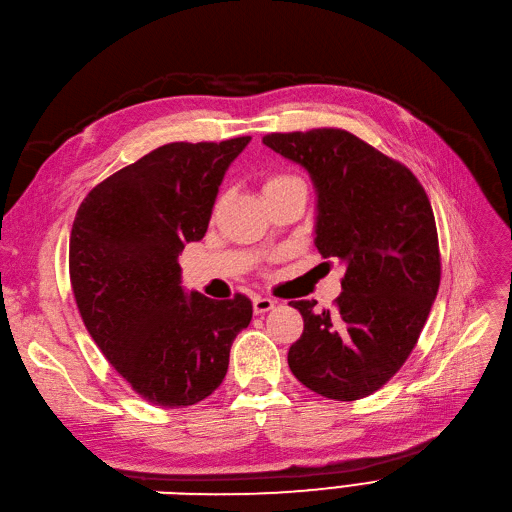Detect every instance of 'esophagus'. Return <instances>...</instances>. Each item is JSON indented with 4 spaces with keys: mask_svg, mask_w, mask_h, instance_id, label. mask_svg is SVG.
<instances>
[{
    "mask_svg": "<svg viewBox=\"0 0 512 512\" xmlns=\"http://www.w3.org/2000/svg\"><path fill=\"white\" fill-rule=\"evenodd\" d=\"M274 307H276V301L270 299V297H255L253 299V311H255L257 316L268 314V311L274 309Z\"/></svg>",
    "mask_w": 512,
    "mask_h": 512,
    "instance_id": "1",
    "label": "esophagus"
}]
</instances>
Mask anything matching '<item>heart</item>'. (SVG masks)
Wrapping results in <instances>:
<instances>
[{"label": "heart", "mask_w": 512, "mask_h": 512, "mask_svg": "<svg viewBox=\"0 0 512 512\" xmlns=\"http://www.w3.org/2000/svg\"><path fill=\"white\" fill-rule=\"evenodd\" d=\"M301 180L297 175H291V173H272L265 177L263 182V194H268L272 190H278L282 186H288V184H299Z\"/></svg>", "instance_id": "heart-1"}]
</instances>
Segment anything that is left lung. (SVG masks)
Masks as SVG:
<instances>
[{
	"label": "left lung",
	"mask_w": 512,
	"mask_h": 512,
	"mask_svg": "<svg viewBox=\"0 0 512 512\" xmlns=\"http://www.w3.org/2000/svg\"><path fill=\"white\" fill-rule=\"evenodd\" d=\"M263 144L307 169L318 192L316 247L347 265L335 309L293 301L303 335L288 366L328 399H362L404 366L437 297L429 196L406 165L345 129L268 133Z\"/></svg>",
	"instance_id": "1"
}]
</instances>
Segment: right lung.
I'll list each match as a JSON object with an SVG mask.
<instances>
[{
	"label": "right lung",
	"mask_w": 512,
	"mask_h": 512,
	"mask_svg": "<svg viewBox=\"0 0 512 512\" xmlns=\"http://www.w3.org/2000/svg\"><path fill=\"white\" fill-rule=\"evenodd\" d=\"M251 136L173 142L100 182L75 215L69 272L81 320L106 360L152 406L184 408L224 381L251 299L182 288L177 257L201 240L226 169Z\"/></svg>",
	"instance_id": "right-lung-1"
}]
</instances>
